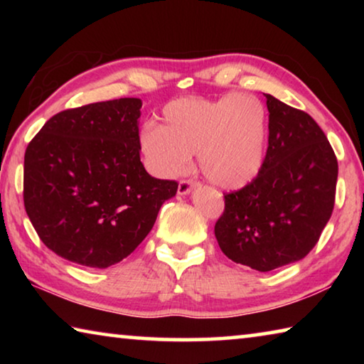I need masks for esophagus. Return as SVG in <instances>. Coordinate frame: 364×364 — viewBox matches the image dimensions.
I'll use <instances>...</instances> for the list:
<instances>
[{"label": "esophagus", "instance_id": "1", "mask_svg": "<svg viewBox=\"0 0 364 364\" xmlns=\"http://www.w3.org/2000/svg\"><path fill=\"white\" fill-rule=\"evenodd\" d=\"M193 189H194L193 181L183 180V181H180V184H178V194H180V196H188Z\"/></svg>", "mask_w": 364, "mask_h": 364}]
</instances>
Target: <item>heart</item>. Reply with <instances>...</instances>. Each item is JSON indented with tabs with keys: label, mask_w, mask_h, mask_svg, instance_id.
Wrapping results in <instances>:
<instances>
[{
	"label": "heart",
	"mask_w": 364,
	"mask_h": 364,
	"mask_svg": "<svg viewBox=\"0 0 364 364\" xmlns=\"http://www.w3.org/2000/svg\"><path fill=\"white\" fill-rule=\"evenodd\" d=\"M267 141L268 114L257 96L178 97L162 109V125L139 133V151L152 173L165 178L184 173L197 152L213 186L239 189L260 173Z\"/></svg>",
	"instance_id": "heart-1"
}]
</instances>
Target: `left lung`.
<instances>
[{
  "instance_id": "obj_1",
  "label": "left lung",
  "mask_w": 364,
  "mask_h": 364,
  "mask_svg": "<svg viewBox=\"0 0 364 364\" xmlns=\"http://www.w3.org/2000/svg\"><path fill=\"white\" fill-rule=\"evenodd\" d=\"M268 151L260 173L225 196L215 225L220 249L232 262L271 271L315 247L332 215L337 159L310 115L267 95Z\"/></svg>"
}]
</instances>
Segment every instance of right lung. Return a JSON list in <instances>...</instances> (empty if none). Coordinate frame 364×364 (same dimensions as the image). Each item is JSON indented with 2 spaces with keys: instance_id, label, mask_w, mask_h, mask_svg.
I'll use <instances>...</instances> for the list:
<instances>
[{
  "instance_id": "1",
  "label": "right lung",
  "mask_w": 364,
  "mask_h": 364,
  "mask_svg": "<svg viewBox=\"0 0 364 364\" xmlns=\"http://www.w3.org/2000/svg\"><path fill=\"white\" fill-rule=\"evenodd\" d=\"M138 97L88 104L51 117L23 159V204L54 254L88 268L122 262L149 234L175 181L139 159Z\"/></svg>"
}]
</instances>
